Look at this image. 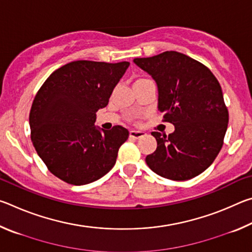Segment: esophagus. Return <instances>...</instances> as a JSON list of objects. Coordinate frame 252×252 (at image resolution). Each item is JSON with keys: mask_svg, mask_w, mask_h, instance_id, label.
Here are the masks:
<instances>
[{"mask_svg": "<svg viewBox=\"0 0 252 252\" xmlns=\"http://www.w3.org/2000/svg\"><path fill=\"white\" fill-rule=\"evenodd\" d=\"M144 135H146V132H143V131H140V130H131L130 131V138H132V139H140Z\"/></svg>", "mask_w": 252, "mask_h": 252, "instance_id": "1", "label": "esophagus"}]
</instances>
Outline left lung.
Masks as SVG:
<instances>
[{"label":"left lung","mask_w":252,"mask_h":252,"mask_svg":"<svg viewBox=\"0 0 252 252\" xmlns=\"http://www.w3.org/2000/svg\"><path fill=\"white\" fill-rule=\"evenodd\" d=\"M133 62L156 81L158 110L174 126L169 135L151 133L158 146L146 157L148 167L170 180L199 176L218 156L228 127L218 80L202 63L176 51Z\"/></svg>","instance_id":"left-lung-1"}]
</instances>
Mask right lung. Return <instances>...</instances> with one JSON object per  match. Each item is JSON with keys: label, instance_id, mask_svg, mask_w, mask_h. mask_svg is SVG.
Masks as SVG:
<instances>
[{"label": "right lung", "instance_id": "add662e5", "mask_svg": "<svg viewBox=\"0 0 252 252\" xmlns=\"http://www.w3.org/2000/svg\"><path fill=\"white\" fill-rule=\"evenodd\" d=\"M129 62L74 61L51 74L30 111L31 139L37 155L55 177L74 186L105 176L116 164L129 131L94 126Z\"/></svg>", "mask_w": 252, "mask_h": 252}]
</instances>
